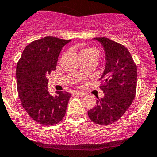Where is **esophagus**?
<instances>
[{
	"label": "esophagus",
	"mask_w": 157,
	"mask_h": 157,
	"mask_svg": "<svg viewBox=\"0 0 157 157\" xmlns=\"http://www.w3.org/2000/svg\"><path fill=\"white\" fill-rule=\"evenodd\" d=\"M72 94H75V95H78V96H84V95H85V93L81 92V91H74L73 92H72Z\"/></svg>",
	"instance_id": "1"
}]
</instances>
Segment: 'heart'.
Returning a JSON list of instances; mask_svg holds the SVG:
<instances>
[{
  "mask_svg": "<svg viewBox=\"0 0 157 157\" xmlns=\"http://www.w3.org/2000/svg\"><path fill=\"white\" fill-rule=\"evenodd\" d=\"M92 51H96V50L94 49H92V48H90V47L83 48V49L80 51V55L81 56H82L86 55V54L89 53V52H92Z\"/></svg>",
  "mask_w": 157,
  "mask_h": 157,
  "instance_id": "obj_1",
  "label": "heart"
}]
</instances>
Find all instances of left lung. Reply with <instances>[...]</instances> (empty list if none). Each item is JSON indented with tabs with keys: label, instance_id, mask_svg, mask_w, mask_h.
<instances>
[{
	"label": "left lung",
	"instance_id": "1",
	"mask_svg": "<svg viewBox=\"0 0 157 157\" xmlns=\"http://www.w3.org/2000/svg\"><path fill=\"white\" fill-rule=\"evenodd\" d=\"M103 46L105 70L100 86L105 96L88 111L89 118L97 124L108 125L117 121L134 99L137 81L136 66L125 46L105 37L94 38Z\"/></svg>",
	"mask_w": 157,
	"mask_h": 157
}]
</instances>
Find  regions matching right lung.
<instances>
[{
  "label": "right lung",
  "instance_id": "add662e5",
  "mask_svg": "<svg viewBox=\"0 0 157 157\" xmlns=\"http://www.w3.org/2000/svg\"><path fill=\"white\" fill-rule=\"evenodd\" d=\"M71 41L53 36L35 40L26 46L16 69L17 86L22 106L31 118L43 125H54L66 114L71 94L48 91L47 75L55 70L62 48Z\"/></svg>",
  "mask_w": 157,
  "mask_h": 157
}]
</instances>
